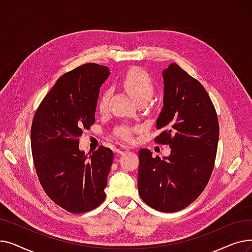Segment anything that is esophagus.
Masks as SVG:
<instances>
[{
    "mask_svg": "<svg viewBox=\"0 0 252 252\" xmlns=\"http://www.w3.org/2000/svg\"><path fill=\"white\" fill-rule=\"evenodd\" d=\"M127 151H128V148L126 146H119L116 149V152L119 153V154H124V153H126Z\"/></svg>",
    "mask_w": 252,
    "mask_h": 252,
    "instance_id": "esophagus-1",
    "label": "esophagus"
}]
</instances>
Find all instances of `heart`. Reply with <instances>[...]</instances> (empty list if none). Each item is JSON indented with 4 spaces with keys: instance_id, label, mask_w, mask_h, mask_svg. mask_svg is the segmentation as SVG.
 Masks as SVG:
<instances>
[{
    "instance_id": "1",
    "label": "heart",
    "mask_w": 252,
    "mask_h": 252,
    "mask_svg": "<svg viewBox=\"0 0 252 252\" xmlns=\"http://www.w3.org/2000/svg\"><path fill=\"white\" fill-rule=\"evenodd\" d=\"M122 85L126 91L129 97L136 103L139 101H148L153 95L154 86L149 75L142 69H131L123 78ZM109 99V92L106 91L101 95L98 103L100 111H104L107 107ZM118 135L124 139H129L130 130L129 128L123 126L118 128Z\"/></svg>"
}]
</instances>
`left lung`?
<instances>
[{
	"instance_id": "8db88e82",
	"label": "left lung",
	"mask_w": 252,
	"mask_h": 252,
	"mask_svg": "<svg viewBox=\"0 0 252 252\" xmlns=\"http://www.w3.org/2000/svg\"><path fill=\"white\" fill-rule=\"evenodd\" d=\"M163 106L155 141L168 144L170 154L153 157L149 149L139 151L138 188L143 201L162 213H175L201 194L213 173L219 121L203 86L171 63L162 71Z\"/></svg>"
}]
</instances>
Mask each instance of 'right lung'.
Masks as SVG:
<instances>
[{
    "mask_svg": "<svg viewBox=\"0 0 252 252\" xmlns=\"http://www.w3.org/2000/svg\"><path fill=\"white\" fill-rule=\"evenodd\" d=\"M109 74L107 66L95 63L63 74L32 121V151L38 180L51 199L72 214L96 208L106 196L113 152L100 146L86 154L78 138L95 123L100 88Z\"/></svg>",
    "mask_w": 252,
    "mask_h": 252,
    "instance_id": "obj_1",
    "label": "right lung"
}]
</instances>
